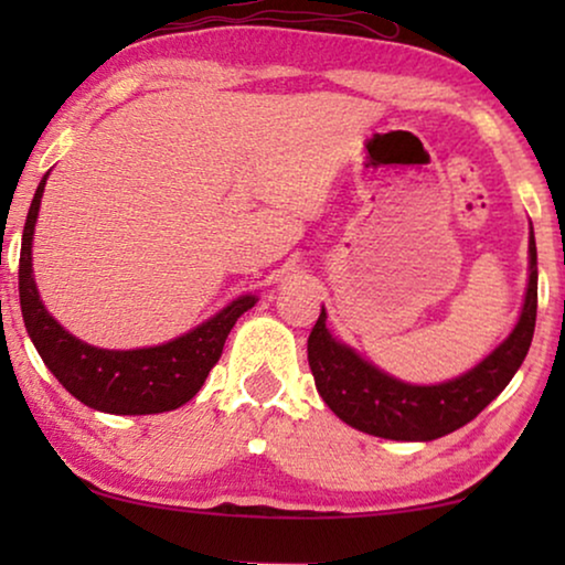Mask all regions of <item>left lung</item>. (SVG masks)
<instances>
[{
    "label": "left lung",
    "instance_id": "1",
    "mask_svg": "<svg viewBox=\"0 0 565 565\" xmlns=\"http://www.w3.org/2000/svg\"><path fill=\"white\" fill-rule=\"evenodd\" d=\"M537 319V246L530 231V282L512 334L466 375L439 385H412L385 375L327 329V311L308 337L316 388L339 419L383 439L429 443L476 419L527 358Z\"/></svg>",
    "mask_w": 565,
    "mask_h": 565
}]
</instances>
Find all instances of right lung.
Returning a JSON list of instances; mask_svg holds the SVG:
<instances>
[{
  "mask_svg": "<svg viewBox=\"0 0 565 565\" xmlns=\"http://www.w3.org/2000/svg\"><path fill=\"white\" fill-rule=\"evenodd\" d=\"M49 177V174H45ZM45 177L30 203L20 249V308L22 321L45 367L84 406L107 414H161L180 408L203 388L207 373L218 362L228 331L238 316L257 303L242 296L200 323L198 329L159 347L143 350H99L68 334L45 311L33 277V231L41 211Z\"/></svg>",
  "mask_w": 565,
  "mask_h": 565,
  "instance_id": "1",
  "label": "right lung"
}]
</instances>
